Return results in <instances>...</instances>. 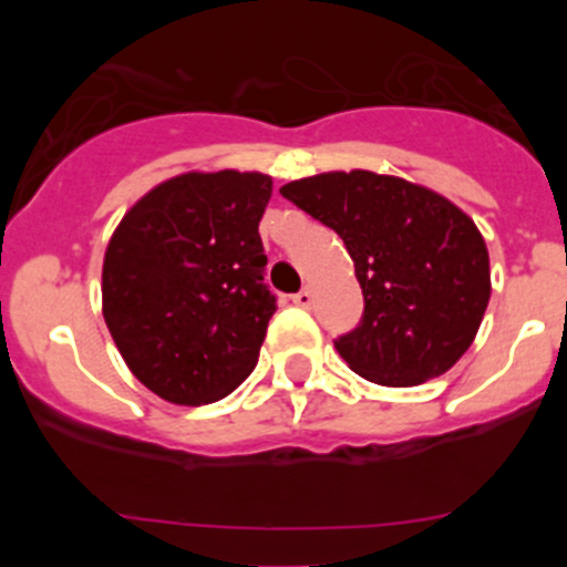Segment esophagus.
I'll return each instance as SVG.
<instances>
[{
  "instance_id": "34e87169",
  "label": "esophagus",
  "mask_w": 567,
  "mask_h": 567,
  "mask_svg": "<svg viewBox=\"0 0 567 567\" xmlns=\"http://www.w3.org/2000/svg\"><path fill=\"white\" fill-rule=\"evenodd\" d=\"M293 305L296 307H301V310H310V307H312V293H310V290H299V293H296L293 296Z\"/></svg>"
}]
</instances>
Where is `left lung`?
Segmentation results:
<instances>
[{"instance_id": "left-lung-1", "label": "left lung", "mask_w": 567, "mask_h": 567, "mask_svg": "<svg viewBox=\"0 0 567 567\" xmlns=\"http://www.w3.org/2000/svg\"><path fill=\"white\" fill-rule=\"evenodd\" d=\"M331 227L351 255L364 312L334 348L381 386L447 373L472 346L491 299L488 249L442 194L368 169L323 173L279 188Z\"/></svg>"}]
</instances>
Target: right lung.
<instances>
[{
    "instance_id": "1",
    "label": "right lung",
    "mask_w": 567,
    "mask_h": 567,
    "mask_svg": "<svg viewBox=\"0 0 567 567\" xmlns=\"http://www.w3.org/2000/svg\"><path fill=\"white\" fill-rule=\"evenodd\" d=\"M260 173H188L147 192L104 257V318L131 373L177 405L216 403L255 370L277 296L257 225Z\"/></svg>"
}]
</instances>
